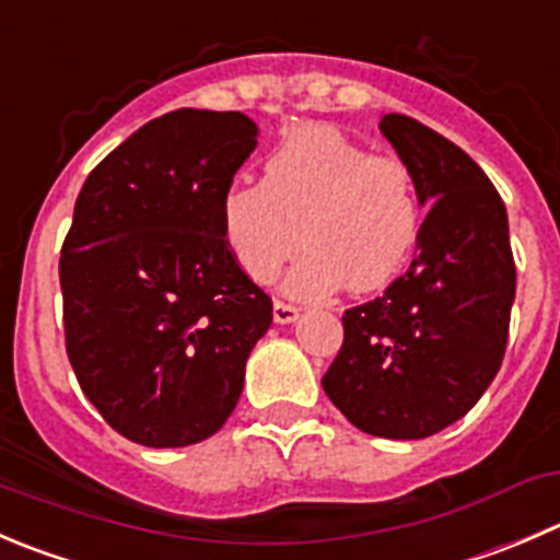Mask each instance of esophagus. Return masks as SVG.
I'll return each instance as SVG.
<instances>
[{"instance_id":"1","label":"esophagus","mask_w":560,"mask_h":560,"mask_svg":"<svg viewBox=\"0 0 560 560\" xmlns=\"http://www.w3.org/2000/svg\"><path fill=\"white\" fill-rule=\"evenodd\" d=\"M273 319L279 325H290L298 319V308L292 306V303H284V301H276L273 303Z\"/></svg>"}]
</instances>
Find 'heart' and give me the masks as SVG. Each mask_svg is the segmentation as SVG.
<instances>
[{
    "instance_id": "heart-1",
    "label": "heart",
    "mask_w": 560,
    "mask_h": 560,
    "mask_svg": "<svg viewBox=\"0 0 560 560\" xmlns=\"http://www.w3.org/2000/svg\"><path fill=\"white\" fill-rule=\"evenodd\" d=\"M219 219L226 248L254 281L273 279L303 232L308 254L287 276V292L303 301L341 287L383 290L421 235L410 166L317 122L298 125L270 150L262 180L226 188Z\"/></svg>"
}]
</instances>
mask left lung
<instances>
[{
  "instance_id": "1",
  "label": "left lung",
  "mask_w": 560,
  "mask_h": 560,
  "mask_svg": "<svg viewBox=\"0 0 560 560\" xmlns=\"http://www.w3.org/2000/svg\"><path fill=\"white\" fill-rule=\"evenodd\" d=\"M380 130L430 213L407 273L345 312L323 388L366 435L421 441L463 418L495 380L517 270L506 208L481 166L405 114H385Z\"/></svg>"
}]
</instances>
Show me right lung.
<instances>
[{
	"mask_svg": "<svg viewBox=\"0 0 560 560\" xmlns=\"http://www.w3.org/2000/svg\"><path fill=\"white\" fill-rule=\"evenodd\" d=\"M257 133L241 112L177 108L112 150L75 199L59 257L65 347L86 399L139 446L215 435L273 323L219 219Z\"/></svg>",
	"mask_w": 560,
	"mask_h": 560,
	"instance_id": "right-lung-1",
	"label": "right lung"
}]
</instances>
